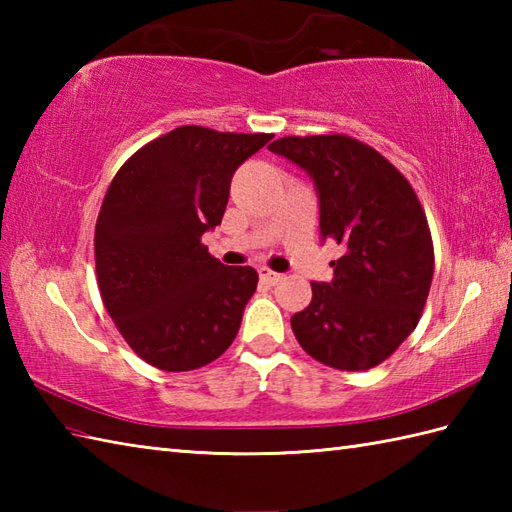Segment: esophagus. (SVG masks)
Segmentation results:
<instances>
[{"label":"esophagus","mask_w":512,"mask_h":512,"mask_svg":"<svg viewBox=\"0 0 512 512\" xmlns=\"http://www.w3.org/2000/svg\"><path fill=\"white\" fill-rule=\"evenodd\" d=\"M259 279L264 281V284H268V286H275V284H279L281 279H284V275H279V273H275V270H268V268H262L259 270Z\"/></svg>","instance_id":"obj_1"}]
</instances>
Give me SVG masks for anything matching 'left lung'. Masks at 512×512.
<instances>
[{"label": "left lung", "instance_id": "obj_1", "mask_svg": "<svg viewBox=\"0 0 512 512\" xmlns=\"http://www.w3.org/2000/svg\"><path fill=\"white\" fill-rule=\"evenodd\" d=\"M268 149L314 180L321 237L345 250L330 264V284L312 281L292 332L323 365L376 367L416 330L429 297L433 242L418 195L387 158L350 136H286Z\"/></svg>", "mask_w": 512, "mask_h": 512}]
</instances>
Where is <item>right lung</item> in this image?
Wrapping results in <instances>:
<instances>
[{
	"instance_id": "add662e5",
	"label": "right lung",
	"mask_w": 512,
	"mask_h": 512,
	"mask_svg": "<svg viewBox=\"0 0 512 512\" xmlns=\"http://www.w3.org/2000/svg\"><path fill=\"white\" fill-rule=\"evenodd\" d=\"M270 138L176 127L138 149L107 189L96 279L118 332L149 365L189 372L237 336L259 277L217 262L202 235L222 222L237 167Z\"/></svg>"
}]
</instances>
